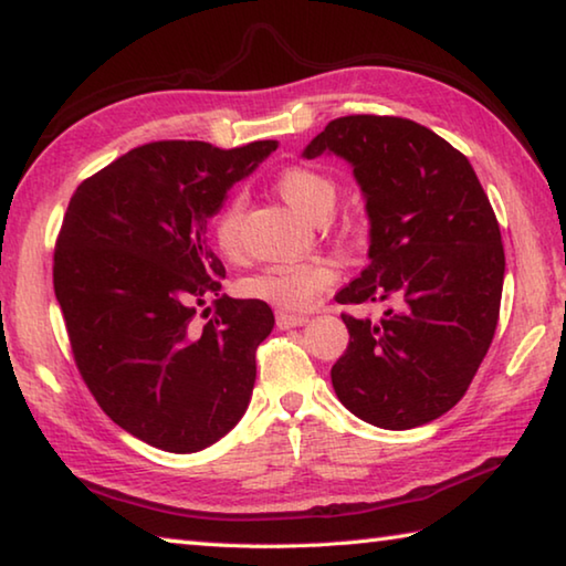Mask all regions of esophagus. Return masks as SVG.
<instances>
[{
  "instance_id": "1",
  "label": "esophagus",
  "mask_w": 566,
  "mask_h": 566,
  "mask_svg": "<svg viewBox=\"0 0 566 566\" xmlns=\"http://www.w3.org/2000/svg\"><path fill=\"white\" fill-rule=\"evenodd\" d=\"M310 319L304 314H290V312H276V327L280 329H292V327H302Z\"/></svg>"
}]
</instances>
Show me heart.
<instances>
[{
  "mask_svg": "<svg viewBox=\"0 0 566 566\" xmlns=\"http://www.w3.org/2000/svg\"><path fill=\"white\" fill-rule=\"evenodd\" d=\"M274 189L286 205L314 222L327 217L337 202V181L327 171L310 165L284 167L274 179ZM242 197H232L212 222L214 244L224 256H239L242 252ZM334 276H337L334 266L314 256V260L264 266L262 272L247 276L242 290L282 312H302L310 310L314 300L334 282Z\"/></svg>",
  "mask_w": 566,
  "mask_h": 566,
  "instance_id": "heart-1",
  "label": "heart"
}]
</instances>
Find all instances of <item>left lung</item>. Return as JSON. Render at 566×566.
I'll use <instances>...</instances> for the list:
<instances>
[{"label":"left lung","mask_w":566,"mask_h":566,"mask_svg":"<svg viewBox=\"0 0 566 566\" xmlns=\"http://www.w3.org/2000/svg\"><path fill=\"white\" fill-rule=\"evenodd\" d=\"M324 151L354 167L369 214V264L337 302L391 304L377 322L342 314L349 344L332 387L369 424L421 427L464 397L494 339L500 222L469 159L417 122L332 119L304 157Z\"/></svg>","instance_id":"1"}]
</instances>
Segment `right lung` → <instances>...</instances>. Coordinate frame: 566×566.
Instances as JSON below:
<instances>
[{
  "label": "right lung",
  "mask_w": 566,
  "mask_h": 566,
  "mask_svg": "<svg viewBox=\"0 0 566 566\" xmlns=\"http://www.w3.org/2000/svg\"><path fill=\"white\" fill-rule=\"evenodd\" d=\"M274 149L149 142L84 179L66 207L54 294L76 369L114 424L165 452L214 444L252 397L274 314L222 294L207 224ZM207 301L216 312L199 325Z\"/></svg>",
  "instance_id": "1"
}]
</instances>
